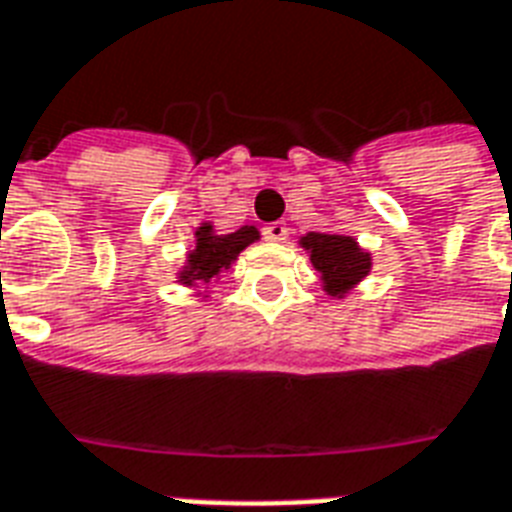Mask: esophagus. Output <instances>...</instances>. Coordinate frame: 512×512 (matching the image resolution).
Returning <instances> with one entry per match:
<instances>
[{
  "label": "esophagus",
  "instance_id": "obj_1",
  "mask_svg": "<svg viewBox=\"0 0 512 512\" xmlns=\"http://www.w3.org/2000/svg\"><path fill=\"white\" fill-rule=\"evenodd\" d=\"M287 233H289L287 223H268L263 228V236L268 241H284L287 239Z\"/></svg>",
  "mask_w": 512,
  "mask_h": 512
}]
</instances>
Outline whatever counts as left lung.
I'll list each match as a JSON object with an SVG mask.
<instances>
[{
	"label": "left lung",
	"mask_w": 512,
	"mask_h": 512,
	"mask_svg": "<svg viewBox=\"0 0 512 512\" xmlns=\"http://www.w3.org/2000/svg\"><path fill=\"white\" fill-rule=\"evenodd\" d=\"M305 249H311L313 265L324 273L327 292L342 295L356 281L369 273V255L356 247V241L348 236H332V233H308L303 239Z\"/></svg>",
	"instance_id": "1"
}]
</instances>
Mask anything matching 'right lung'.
<instances>
[{
    "instance_id": "right-lung-1",
    "label": "right lung",
    "mask_w": 512,
    "mask_h": 512,
    "mask_svg": "<svg viewBox=\"0 0 512 512\" xmlns=\"http://www.w3.org/2000/svg\"><path fill=\"white\" fill-rule=\"evenodd\" d=\"M196 249H193L191 260H188V271L180 276L183 281L201 279L204 284L212 281L220 268H228L231 260H236L241 249L249 247L257 239V231L252 225H244L241 231L228 233V236H215L209 225H201V231L196 233Z\"/></svg>"
}]
</instances>
